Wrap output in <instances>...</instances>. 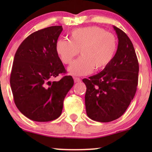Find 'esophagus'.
I'll list each match as a JSON object with an SVG mask.
<instances>
[{
  "instance_id": "esophagus-1",
  "label": "esophagus",
  "mask_w": 152,
  "mask_h": 152,
  "mask_svg": "<svg viewBox=\"0 0 152 152\" xmlns=\"http://www.w3.org/2000/svg\"><path fill=\"white\" fill-rule=\"evenodd\" d=\"M73 79H74L75 82H81V79L79 77H73Z\"/></svg>"
}]
</instances>
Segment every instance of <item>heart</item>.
Wrapping results in <instances>:
<instances>
[{
  "instance_id": "heart-1",
  "label": "heart",
  "mask_w": 152,
  "mask_h": 152,
  "mask_svg": "<svg viewBox=\"0 0 152 152\" xmlns=\"http://www.w3.org/2000/svg\"><path fill=\"white\" fill-rule=\"evenodd\" d=\"M118 49L116 37L99 26L74 29L70 39H60L56 43V51L64 64H70L79 53L78 58L68 67L70 73L86 75L93 70L100 71L113 62Z\"/></svg>"
}]
</instances>
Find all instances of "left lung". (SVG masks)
I'll return each instance as SVG.
<instances>
[{"instance_id":"1","label":"left lung","mask_w":152,"mask_h":152,"mask_svg":"<svg viewBox=\"0 0 152 152\" xmlns=\"http://www.w3.org/2000/svg\"><path fill=\"white\" fill-rule=\"evenodd\" d=\"M113 28L118 45L113 62L98 74L82 80L87 87V116L104 123L116 120L125 113L138 84L139 64L132 42L125 32Z\"/></svg>"}]
</instances>
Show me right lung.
I'll use <instances>...</instances> for the list:
<instances>
[{
	"instance_id": "1",
	"label": "right lung",
	"mask_w": 152,
	"mask_h": 152,
	"mask_svg": "<svg viewBox=\"0 0 152 152\" xmlns=\"http://www.w3.org/2000/svg\"><path fill=\"white\" fill-rule=\"evenodd\" d=\"M62 26L34 32L15 53L10 75L14 102L23 115L32 121L47 122L62 114L67 93L73 86L71 76L50 82L66 70L56 51Z\"/></svg>"
}]
</instances>
